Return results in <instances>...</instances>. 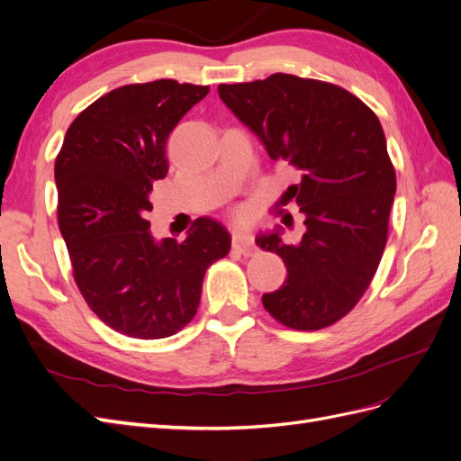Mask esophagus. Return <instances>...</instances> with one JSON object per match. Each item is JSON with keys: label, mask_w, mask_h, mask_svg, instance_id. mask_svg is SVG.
Listing matches in <instances>:
<instances>
[{"label": "esophagus", "mask_w": 461, "mask_h": 461, "mask_svg": "<svg viewBox=\"0 0 461 461\" xmlns=\"http://www.w3.org/2000/svg\"><path fill=\"white\" fill-rule=\"evenodd\" d=\"M232 246L239 248L244 256H249V254L254 252V248H256L254 236L249 234V232H246L244 229L236 227V229H232Z\"/></svg>", "instance_id": "34e87169"}]
</instances>
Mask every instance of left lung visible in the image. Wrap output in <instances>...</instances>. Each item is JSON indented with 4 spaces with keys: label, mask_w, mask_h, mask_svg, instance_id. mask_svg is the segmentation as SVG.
<instances>
[{
    "label": "left lung",
    "mask_w": 461,
    "mask_h": 461,
    "mask_svg": "<svg viewBox=\"0 0 461 461\" xmlns=\"http://www.w3.org/2000/svg\"><path fill=\"white\" fill-rule=\"evenodd\" d=\"M217 92L271 159L300 171L283 202L305 215L302 240L285 244L281 227L256 236L288 271L263 294L265 310L298 330L337 323L364 296L386 246L396 173L379 119L340 86L285 73Z\"/></svg>",
    "instance_id": "8db88e82"
}]
</instances>
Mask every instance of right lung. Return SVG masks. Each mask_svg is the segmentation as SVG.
<instances>
[{"instance_id":"add662e5","label":"right lung","mask_w":461,"mask_h":461,"mask_svg":"<svg viewBox=\"0 0 461 461\" xmlns=\"http://www.w3.org/2000/svg\"><path fill=\"white\" fill-rule=\"evenodd\" d=\"M209 86L163 78L95 100L68 127L55 159L59 230L78 290L105 325L132 339L171 337L196 315L203 275L230 249L217 219L185 242L158 240L146 219L169 171L167 138Z\"/></svg>"}]
</instances>
